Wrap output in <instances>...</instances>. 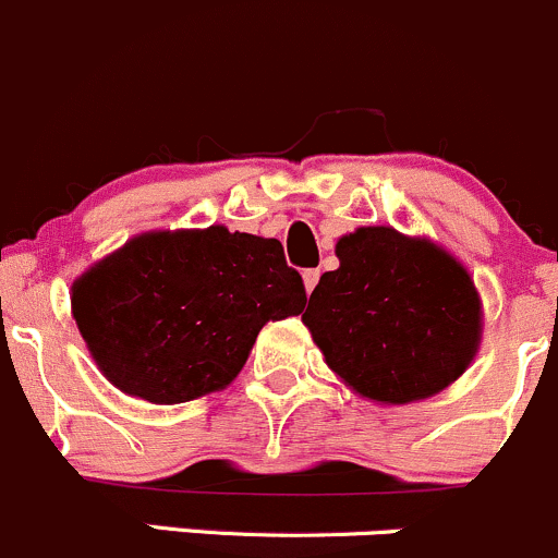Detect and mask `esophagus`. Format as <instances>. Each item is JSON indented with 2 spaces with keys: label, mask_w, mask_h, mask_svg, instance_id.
I'll list each match as a JSON object with an SVG mask.
<instances>
[{
  "label": "esophagus",
  "mask_w": 558,
  "mask_h": 558,
  "mask_svg": "<svg viewBox=\"0 0 558 558\" xmlns=\"http://www.w3.org/2000/svg\"><path fill=\"white\" fill-rule=\"evenodd\" d=\"M319 268H306V271H303V284H306V292H312L314 287H317V281H319Z\"/></svg>",
  "instance_id": "1"
}]
</instances>
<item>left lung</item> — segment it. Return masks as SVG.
I'll return each instance as SVG.
<instances>
[{
  "instance_id": "obj_1",
  "label": "left lung",
  "mask_w": 558,
  "mask_h": 558,
  "mask_svg": "<svg viewBox=\"0 0 558 558\" xmlns=\"http://www.w3.org/2000/svg\"><path fill=\"white\" fill-rule=\"evenodd\" d=\"M303 322L325 363L363 398L411 403L457 381L481 341L473 279L449 252L395 228H357L336 244Z\"/></svg>"
}]
</instances>
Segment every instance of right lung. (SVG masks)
Listing matches in <instances>:
<instances>
[{
  "label": "right lung",
  "mask_w": 558,
  "mask_h": 558,
  "mask_svg": "<svg viewBox=\"0 0 558 558\" xmlns=\"http://www.w3.org/2000/svg\"><path fill=\"white\" fill-rule=\"evenodd\" d=\"M306 306L277 239L142 233L74 281L72 312L101 373L125 395L174 405L228 387L268 319Z\"/></svg>",
  "instance_id": "obj_1"
}]
</instances>
